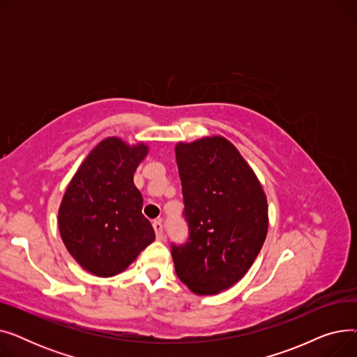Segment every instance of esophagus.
I'll return each instance as SVG.
<instances>
[{
    "mask_svg": "<svg viewBox=\"0 0 357 357\" xmlns=\"http://www.w3.org/2000/svg\"><path fill=\"white\" fill-rule=\"evenodd\" d=\"M153 229H155V233H156V238L162 240L163 238V226H162L160 220L153 221Z\"/></svg>",
    "mask_w": 357,
    "mask_h": 357,
    "instance_id": "obj_1",
    "label": "esophagus"
}]
</instances>
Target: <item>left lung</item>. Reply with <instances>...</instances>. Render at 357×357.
Listing matches in <instances>:
<instances>
[{"label": "left lung", "instance_id": "left-lung-1", "mask_svg": "<svg viewBox=\"0 0 357 357\" xmlns=\"http://www.w3.org/2000/svg\"><path fill=\"white\" fill-rule=\"evenodd\" d=\"M190 238L172 245L178 278L197 295L229 289L268 234V201L253 169L221 136L175 146Z\"/></svg>", "mask_w": 357, "mask_h": 357}]
</instances>
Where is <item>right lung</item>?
Wrapping results in <instances>:
<instances>
[{
  "label": "right lung",
  "instance_id": "right-lung-1",
  "mask_svg": "<svg viewBox=\"0 0 357 357\" xmlns=\"http://www.w3.org/2000/svg\"><path fill=\"white\" fill-rule=\"evenodd\" d=\"M147 152L144 143L107 137L91 150L68 185L58 214L61 237L72 257L92 275L123 272L155 240L133 182Z\"/></svg>",
  "mask_w": 357,
  "mask_h": 357
}]
</instances>
